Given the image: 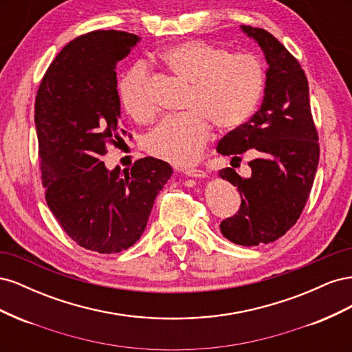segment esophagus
Here are the masks:
<instances>
[{"instance_id":"obj_1","label":"esophagus","mask_w":352,"mask_h":352,"mask_svg":"<svg viewBox=\"0 0 352 352\" xmlns=\"http://www.w3.org/2000/svg\"><path fill=\"white\" fill-rule=\"evenodd\" d=\"M185 175L189 177H206L207 176L204 170H201V168H186Z\"/></svg>"}]
</instances>
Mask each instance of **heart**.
Here are the masks:
<instances>
[{"mask_svg":"<svg viewBox=\"0 0 352 352\" xmlns=\"http://www.w3.org/2000/svg\"><path fill=\"white\" fill-rule=\"evenodd\" d=\"M160 60L175 76L190 85L184 110L167 117L146 138V151L176 166H189L206 151L211 126L230 131L248 120L265 85L263 61L252 52H232L225 47L192 39L160 52ZM124 111L140 123L155 117L148 89V72L132 67L119 83Z\"/></svg>","mask_w":352,"mask_h":352,"instance_id":"obj_1","label":"heart"}]
</instances>
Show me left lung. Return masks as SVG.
Here are the masks:
<instances>
[{"mask_svg":"<svg viewBox=\"0 0 352 352\" xmlns=\"http://www.w3.org/2000/svg\"><path fill=\"white\" fill-rule=\"evenodd\" d=\"M241 28L257 41L269 69L260 110L217 145V153L233 157L232 163L248 150L255 155L247 179L232 167L219 172L241 194L238 212L223 220L220 230L233 243L254 247L279 239L300 219L313 188L320 146L300 63L267 30Z\"/></svg>","mask_w":352,"mask_h":352,"instance_id":"1","label":"left lung"}]
</instances>
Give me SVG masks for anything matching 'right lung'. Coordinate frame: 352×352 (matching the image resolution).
Wrapping results in <instances>:
<instances>
[{
  "label": "right lung",
  "mask_w": 352,
  "mask_h": 352,
  "mask_svg": "<svg viewBox=\"0 0 352 352\" xmlns=\"http://www.w3.org/2000/svg\"><path fill=\"white\" fill-rule=\"evenodd\" d=\"M140 36L94 30L70 41L47 69L35 100L45 199L80 247L114 254L141 238L154 199L172 176L168 163L136 160L109 172L101 157L123 141L116 66ZM127 136H132L131 133Z\"/></svg>",
  "instance_id": "obj_1"
}]
</instances>
